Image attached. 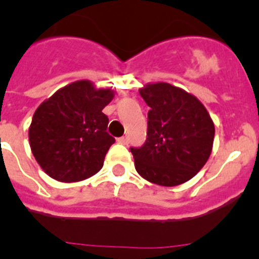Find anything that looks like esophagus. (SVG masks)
<instances>
[{
  "label": "esophagus",
  "mask_w": 259,
  "mask_h": 259,
  "mask_svg": "<svg viewBox=\"0 0 259 259\" xmlns=\"http://www.w3.org/2000/svg\"><path fill=\"white\" fill-rule=\"evenodd\" d=\"M118 143H119V144H123V145H127V144H128V137H127V136L119 137V139H118Z\"/></svg>",
  "instance_id": "esophagus-1"
}]
</instances>
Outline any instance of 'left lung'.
Returning a JSON list of instances; mask_svg holds the SVG:
<instances>
[{"label":"left lung","mask_w":259,"mask_h":259,"mask_svg":"<svg viewBox=\"0 0 259 259\" xmlns=\"http://www.w3.org/2000/svg\"><path fill=\"white\" fill-rule=\"evenodd\" d=\"M150 107L146 141L131 148L135 168L144 179L175 187L192 179L211 154L215 128L200 100L168 83L140 91Z\"/></svg>","instance_id":"8db88e82"}]
</instances>
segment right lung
I'll return each instance as SVG.
<instances>
[{
	"mask_svg": "<svg viewBox=\"0 0 259 259\" xmlns=\"http://www.w3.org/2000/svg\"><path fill=\"white\" fill-rule=\"evenodd\" d=\"M113 98L111 89H96L89 80H79L37 107L29 125V145L50 178L74 183L101 170L115 143L106 132L109 118L102 113Z\"/></svg>",
	"mask_w": 259,
	"mask_h": 259,
	"instance_id": "right-lung-1",
	"label": "right lung"
}]
</instances>
